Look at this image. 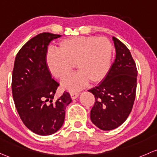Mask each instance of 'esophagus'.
I'll return each mask as SVG.
<instances>
[{"instance_id":"34e87169","label":"esophagus","mask_w":157,"mask_h":157,"mask_svg":"<svg viewBox=\"0 0 157 157\" xmlns=\"http://www.w3.org/2000/svg\"><path fill=\"white\" fill-rule=\"evenodd\" d=\"M70 95H71V97L72 99H76V98L79 96L78 92H71Z\"/></svg>"}]
</instances>
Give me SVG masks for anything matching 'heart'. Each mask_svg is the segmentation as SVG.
Returning a JSON list of instances; mask_svg holds the SVG:
<instances>
[{
	"instance_id": "b5f03b06",
	"label": "heart",
	"mask_w": 157,
	"mask_h": 157,
	"mask_svg": "<svg viewBox=\"0 0 157 157\" xmlns=\"http://www.w3.org/2000/svg\"><path fill=\"white\" fill-rule=\"evenodd\" d=\"M111 43L106 37H73L59 43L57 51L49 50L46 63L49 72L56 78L63 79L74 65L77 73L62 80L63 88L77 91L89 83L102 81L110 68Z\"/></svg>"
}]
</instances>
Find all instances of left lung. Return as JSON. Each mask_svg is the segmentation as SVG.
Instances as JSON below:
<instances>
[{"mask_svg": "<svg viewBox=\"0 0 157 157\" xmlns=\"http://www.w3.org/2000/svg\"><path fill=\"white\" fill-rule=\"evenodd\" d=\"M116 59L105 78L89 90L95 98L90 113L95 126L108 131L126 120L132 109L137 87L136 65L131 52L117 38L112 37Z\"/></svg>", "mask_w": 157, "mask_h": 157, "instance_id": "8db88e82", "label": "left lung"}]
</instances>
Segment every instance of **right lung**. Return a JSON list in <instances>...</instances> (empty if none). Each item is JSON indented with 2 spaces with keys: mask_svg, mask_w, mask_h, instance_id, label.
I'll use <instances>...</instances> for the list:
<instances>
[{
  "mask_svg": "<svg viewBox=\"0 0 157 157\" xmlns=\"http://www.w3.org/2000/svg\"><path fill=\"white\" fill-rule=\"evenodd\" d=\"M59 34L41 33L29 40L16 56L12 92L18 113L29 129L40 135L56 132L65 120L68 92L53 100L59 84L52 78L46 63L49 43Z\"/></svg>",
  "mask_w": 157,
  "mask_h": 157,
  "instance_id": "right-lung-1",
  "label": "right lung"
}]
</instances>
